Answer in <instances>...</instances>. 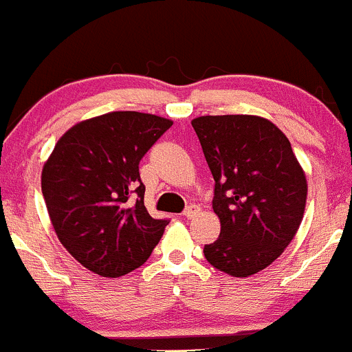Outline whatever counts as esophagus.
Returning <instances> with one entry per match:
<instances>
[{
    "label": "esophagus",
    "mask_w": 352,
    "mask_h": 352,
    "mask_svg": "<svg viewBox=\"0 0 352 352\" xmlns=\"http://www.w3.org/2000/svg\"><path fill=\"white\" fill-rule=\"evenodd\" d=\"M200 212H201L200 206H198V205H190V206H188V208L183 212V217H184V219L190 220V219H195V217H197Z\"/></svg>",
    "instance_id": "esophagus-1"
}]
</instances>
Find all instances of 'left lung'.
<instances>
[{"label":"left lung","instance_id":"left-lung-1","mask_svg":"<svg viewBox=\"0 0 352 352\" xmlns=\"http://www.w3.org/2000/svg\"><path fill=\"white\" fill-rule=\"evenodd\" d=\"M215 179L220 237L206 261L235 278L270 266L295 237L307 205V177L286 135L256 115H205L191 120Z\"/></svg>","mask_w":352,"mask_h":352}]
</instances>
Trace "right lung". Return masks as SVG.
Wrapping results in <instances>:
<instances>
[{
    "label": "right lung",
    "mask_w": 352,
    "mask_h": 352,
    "mask_svg": "<svg viewBox=\"0 0 352 352\" xmlns=\"http://www.w3.org/2000/svg\"><path fill=\"white\" fill-rule=\"evenodd\" d=\"M171 125L157 115L110 111L57 140L42 169V195L57 239L86 270L123 276L161 241L169 222L144 206L139 162Z\"/></svg>",
    "instance_id": "1"
}]
</instances>
